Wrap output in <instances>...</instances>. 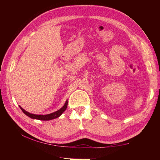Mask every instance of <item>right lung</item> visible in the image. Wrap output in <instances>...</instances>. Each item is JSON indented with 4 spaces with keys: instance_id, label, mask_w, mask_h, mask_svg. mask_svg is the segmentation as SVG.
Listing matches in <instances>:
<instances>
[{
    "instance_id": "right-lung-1",
    "label": "right lung",
    "mask_w": 160,
    "mask_h": 160,
    "mask_svg": "<svg viewBox=\"0 0 160 160\" xmlns=\"http://www.w3.org/2000/svg\"><path fill=\"white\" fill-rule=\"evenodd\" d=\"M67 104H68V101L67 100L66 102L64 103V106L61 108H60L59 110H58L56 112H53V113L47 114V115H36V114L30 113H29V112L26 111L25 109H23V108L20 106H19V107L20 108V109L22 110V111L24 113H25L26 115H28V117L31 118L32 119H36V120H53V119H56L57 118L60 117V115L63 113V112L67 109Z\"/></svg>"
}]
</instances>
